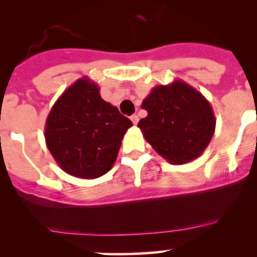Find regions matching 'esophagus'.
I'll return each instance as SVG.
<instances>
[{
	"instance_id": "34e87169",
	"label": "esophagus",
	"mask_w": 257,
	"mask_h": 257,
	"mask_svg": "<svg viewBox=\"0 0 257 257\" xmlns=\"http://www.w3.org/2000/svg\"><path fill=\"white\" fill-rule=\"evenodd\" d=\"M131 120L133 121L134 125H137V124H138V121H139L138 115H136V114H134V115H132V116H131Z\"/></svg>"
}]
</instances>
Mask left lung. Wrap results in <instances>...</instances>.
Listing matches in <instances>:
<instances>
[{"label": "left lung", "instance_id": "obj_1", "mask_svg": "<svg viewBox=\"0 0 257 257\" xmlns=\"http://www.w3.org/2000/svg\"><path fill=\"white\" fill-rule=\"evenodd\" d=\"M142 108L148 112L138 123L144 139L170 164L193 162L214 136L216 119L209 100L181 79L155 85Z\"/></svg>", "mask_w": 257, "mask_h": 257}]
</instances>
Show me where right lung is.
<instances>
[{"mask_svg":"<svg viewBox=\"0 0 257 257\" xmlns=\"http://www.w3.org/2000/svg\"><path fill=\"white\" fill-rule=\"evenodd\" d=\"M132 125L118 108L102 99L97 83L82 77L52 107L46 119L45 139L63 172L95 179L112 169L121 139Z\"/></svg>","mask_w":257,"mask_h":257,"instance_id":"1","label":"right lung"}]
</instances>
